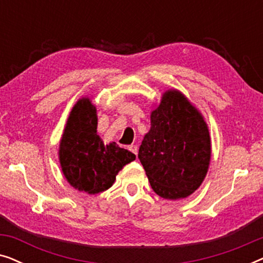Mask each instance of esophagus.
<instances>
[{"label":"esophagus","instance_id":"obj_1","mask_svg":"<svg viewBox=\"0 0 263 263\" xmlns=\"http://www.w3.org/2000/svg\"><path fill=\"white\" fill-rule=\"evenodd\" d=\"M129 149H130L134 154H138V146L136 145H130L129 146Z\"/></svg>","mask_w":263,"mask_h":263}]
</instances>
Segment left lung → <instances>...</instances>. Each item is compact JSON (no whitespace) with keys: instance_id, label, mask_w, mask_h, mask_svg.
Wrapping results in <instances>:
<instances>
[{"instance_id":"8db88e82","label":"left lung","mask_w":263,"mask_h":263,"mask_svg":"<svg viewBox=\"0 0 263 263\" xmlns=\"http://www.w3.org/2000/svg\"><path fill=\"white\" fill-rule=\"evenodd\" d=\"M212 154L208 125L178 89H167L151 112L139 159L157 195L185 199L202 184Z\"/></svg>"}]
</instances>
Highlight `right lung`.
Instances as JSON below:
<instances>
[{
  "instance_id": "1",
  "label": "right lung",
  "mask_w": 263,
  "mask_h": 263,
  "mask_svg": "<svg viewBox=\"0 0 263 263\" xmlns=\"http://www.w3.org/2000/svg\"><path fill=\"white\" fill-rule=\"evenodd\" d=\"M97 107L89 97L75 103L59 147V159L67 182L79 192L95 195L107 190L135 154L116 142L105 145L97 134Z\"/></svg>"
}]
</instances>
